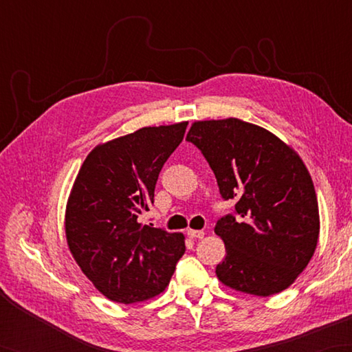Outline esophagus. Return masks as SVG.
I'll list each match as a JSON object with an SVG mask.
<instances>
[{"label": "esophagus", "instance_id": "1", "mask_svg": "<svg viewBox=\"0 0 352 352\" xmlns=\"http://www.w3.org/2000/svg\"><path fill=\"white\" fill-rule=\"evenodd\" d=\"M186 233H188V236L190 239H203L204 237V231L203 230H192V228H189L188 231H186Z\"/></svg>", "mask_w": 352, "mask_h": 352}]
</instances>
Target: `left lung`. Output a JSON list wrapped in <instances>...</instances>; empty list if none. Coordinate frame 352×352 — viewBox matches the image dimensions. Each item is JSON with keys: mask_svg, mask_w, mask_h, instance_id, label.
Here are the masks:
<instances>
[{"mask_svg": "<svg viewBox=\"0 0 352 352\" xmlns=\"http://www.w3.org/2000/svg\"><path fill=\"white\" fill-rule=\"evenodd\" d=\"M186 140L214 172L237 216L214 233L227 256L216 266L222 284L269 296L287 289L309 265L319 239V207L311 177L294 148L263 126L237 118L193 122Z\"/></svg>", "mask_w": 352, "mask_h": 352, "instance_id": "8db88e82", "label": "left lung"}]
</instances>
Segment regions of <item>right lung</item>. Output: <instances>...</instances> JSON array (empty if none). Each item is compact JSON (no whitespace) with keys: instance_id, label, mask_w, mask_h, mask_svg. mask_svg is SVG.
Returning <instances> with one entry per match:
<instances>
[{"instance_id":"right-lung-1","label":"right lung","mask_w":352,"mask_h":352,"mask_svg":"<svg viewBox=\"0 0 352 352\" xmlns=\"http://www.w3.org/2000/svg\"><path fill=\"white\" fill-rule=\"evenodd\" d=\"M186 126H144L96 145L74 182L66 242L83 274L111 301L133 304L162 294L186 251L182 233L139 222Z\"/></svg>"}]
</instances>
